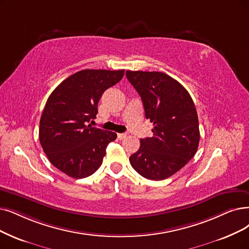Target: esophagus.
<instances>
[{
  "label": "esophagus",
  "instance_id": "esophagus-1",
  "mask_svg": "<svg viewBox=\"0 0 249 249\" xmlns=\"http://www.w3.org/2000/svg\"><path fill=\"white\" fill-rule=\"evenodd\" d=\"M126 136H127V134H125V133H123V134H117V137H118L119 140H123V139H125V138H126Z\"/></svg>",
  "mask_w": 249,
  "mask_h": 249
}]
</instances>
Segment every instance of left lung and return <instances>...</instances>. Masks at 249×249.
<instances>
[{
  "mask_svg": "<svg viewBox=\"0 0 249 249\" xmlns=\"http://www.w3.org/2000/svg\"><path fill=\"white\" fill-rule=\"evenodd\" d=\"M125 75L142 99L146 118L154 125L153 136L141 139L130 162L148 180H164L197 151L200 133L194 102L180 83L163 72L126 71Z\"/></svg>",
  "mask_w": 249,
  "mask_h": 249,
  "instance_id": "obj_1",
  "label": "left lung"
}]
</instances>
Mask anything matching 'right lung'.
Masks as SVG:
<instances>
[{"label": "right lung", "instance_id": "right-lung-1", "mask_svg": "<svg viewBox=\"0 0 249 249\" xmlns=\"http://www.w3.org/2000/svg\"><path fill=\"white\" fill-rule=\"evenodd\" d=\"M124 74V69H84L64 79L50 95L39 121L38 138L50 162L59 171L82 178L101 166L106 147L116 134L88 124L96 118L105 90Z\"/></svg>", "mask_w": 249, "mask_h": 249}]
</instances>
